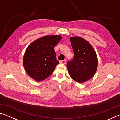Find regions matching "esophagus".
<instances>
[{"instance_id":"obj_1","label":"esophagus","mask_w":120,"mask_h":120,"mask_svg":"<svg viewBox=\"0 0 120 120\" xmlns=\"http://www.w3.org/2000/svg\"><path fill=\"white\" fill-rule=\"evenodd\" d=\"M66 60H60V63H62V64H66Z\"/></svg>"}]
</instances>
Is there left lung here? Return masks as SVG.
I'll list each match as a JSON object with an SVG mask.
<instances>
[{
	"label": "left lung",
	"instance_id": "left-lung-1",
	"mask_svg": "<svg viewBox=\"0 0 120 120\" xmlns=\"http://www.w3.org/2000/svg\"><path fill=\"white\" fill-rule=\"evenodd\" d=\"M74 56L66 64L70 77L82 83L91 79L96 72L98 58L94 50L88 42L80 37L70 38Z\"/></svg>",
	"mask_w": 120,
	"mask_h": 120
}]
</instances>
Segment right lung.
<instances>
[{
  "mask_svg": "<svg viewBox=\"0 0 120 120\" xmlns=\"http://www.w3.org/2000/svg\"><path fill=\"white\" fill-rule=\"evenodd\" d=\"M61 38L60 35L45 36L27 47L23 57V66L31 78L40 82L52 74L59 64L54 47Z\"/></svg>",
  "mask_w": 120,
  "mask_h": 120,
  "instance_id": "1",
  "label": "right lung"
}]
</instances>
